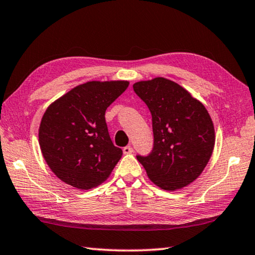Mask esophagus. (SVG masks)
Here are the masks:
<instances>
[{"instance_id":"1","label":"esophagus","mask_w":255,"mask_h":255,"mask_svg":"<svg viewBox=\"0 0 255 255\" xmlns=\"http://www.w3.org/2000/svg\"><path fill=\"white\" fill-rule=\"evenodd\" d=\"M123 151H124L125 154H130V153H132V151H134V149H132L131 145H127V146H125L123 148Z\"/></svg>"}]
</instances>
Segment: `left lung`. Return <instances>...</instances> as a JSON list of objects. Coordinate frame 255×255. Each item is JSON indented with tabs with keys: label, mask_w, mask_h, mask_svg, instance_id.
<instances>
[{
	"label": "left lung",
	"mask_w": 255,
	"mask_h": 255,
	"mask_svg": "<svg viewBox=\"0 0 255 255\" xmlns=\"http://www.w3.org/2000/svg\"><path fill=\"white\" fill-rule=\"evenodd\" d=\"M152 115L153 148L136 155L148 178L165 191L187 186L211 157L215 128L200 101L171 80L157 77L132 85Z\"/></svg>",
	"instance_id": "obj_1"
}]
</instances>
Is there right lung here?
I'll list each match as a JSON object with an SVG mask.
<instances>
[{
	"mask_svg": "<svg viewBox=\"0 0 255 255\" xmlns=\"http://www.w3.org/2000/svg\"><path fill=\"white\" fill-rule=\"evenodd\" d=\"M129 83L88 82L51 104L40 121V151L58 178L79 189L103 183L123 149L113 145L106 123L110 104Z\"/></svg>",
	"mask_w": 255,
	"mask_h": 255,
	"instance_id": "add662e5",
	"label": "right lung"
}]
</instances>
